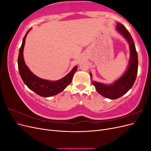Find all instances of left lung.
<instances>
[{
    "label": "left lung",
    "instance_id": "1",
    "mask_svg": "<svg viewBox=\"0 0 151 151\" xmlns=\"http://www.w3.org/2000/svg\"><path fill=\"white\" fill-rule=\"evenodd\" d=\"M116 28L129 43L130 49L129 66L125 74L111 85L103 84L95 81L93 82V84L95 86L96 91L100 94L105 98L111 99L120 98L129 91L135 83L138 70L137 52L136 51L133 38L125 27L122 24L118 23ZM90 76L92 77L91 74H90Z\"/></svg>",
    "mask_w": 151,
    "mask_h": 151
}]
</instances>
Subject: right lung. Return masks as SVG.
<instances>
[{
    "instance_id": "1",
    "label": "right lung",
    "mask_w": 151,
    "mask_h": 151,
    "mask_svg": "<svg viewBox=\"0 0 151 151\" xmlns=\"http://www.w3.org/2000/svg\"><path fill=\"white\" fill-rule=\"evenodd\" d=\"M29 29L26 33L22 40V43L19 49L17 63L18 68L21 78L28 88L35 93L43 97H50L62 92L67 86L69 85L73 78V76L77 70V66L60 80L57 81H50L39 78L32 73L25 64L23 58V48L25 43V39L29 33Z\"/></svg>"
}]
</instances>
